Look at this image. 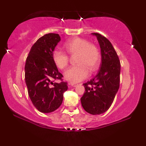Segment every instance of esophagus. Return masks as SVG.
Masks as SVG:
<instances>
[{
	"mask_svg": "<svg viewBox=\"0 0 146 146\" xmlns=\"http://www.w3.org/2000/svg\"><path fill=\"white\" fill-rule=\"evenodd\" d=\"M69 85L70 86H73V87H75V86H78V84H76V83H72V82H71V83H69Z\"/></svg>",
	"mask_w": 146,
	"mask_h": 146,
	"instance_id": "34e87169",
	"label": "esophagus"
}]
</instances>
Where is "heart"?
<instances>
[{
  "label": "heart",
  "mask_w": 146,
  "mask_h": 146,
  "mask_svg": "<svg viewBox=\"0 0 146 146\" xmlns=\"http://www.w3.org/2000/svg\"><path fill=\"white\" fill-rule=\"evenodd\" d=\"M65 50L71 56L77 54L75 62L78 64L68 68L64 72V78L72 83H77L86 79L90 71L94 72L100 67L101 55L98 48L84 38L75 37L69 39L64 44ZM52 59L56 66L60 69L67 66L69 58L60 50H54Z\"/></svg>",
  "instance_id": "obj_1"
}]
</instances>
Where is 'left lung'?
<instances>
[{"instance_id": "8db88e82", "label": "left lung", "mask_w": 146, "mask_h": 146, "mask_svg": "<svg viewBox=\"0 0 146 146\" xmlns=\"http://www.w3.org/2000/svg\"><path fill=\"white\" fill-rule=\"evenodd\" d=\"M92 34L100 44L102 61L98 74L83 84L85 93L80 100L87 113L100 115L108 110L119 88L121 64L111 42L100 33Z\"/></svg>"}]
</instances>
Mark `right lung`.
<instances>
[{
    "mask_svg": "<svg viewBox=\"0 0 146 146\" xmlns=\"http://www.w3.org/2000/svg\"><path fill=\"white\" fill-rule=\"evenodd\" d=\"M60 41L58 33L42 36L31 46L25 63V82L33 106L41 113H48L58 109L68 89L67 82L53 83L63 75L52 59V53Z\"/></svg>",
    "mask_w": 146,
    "mask_h": 146,
    "instance_id": "add662e5",
    "label": "right lung"
}]
</instances>
